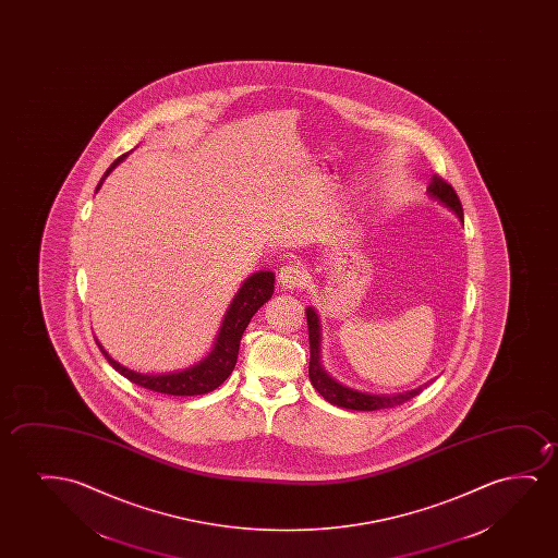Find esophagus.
Segmentation results:
<instances>
[{"instance_id": "34e87169", "label": "esophagus", "mask_w": 558, "mask_h": 558, "mask_svg": "<svg viewBox=\"0 0 558 558\" xmlns=\"http://www.w3.org/2000/svg\"><path fill=\"white\" fill-rule=\"evenodd\" d=\"M278 280H280L283 288H290V290L301 288V286L306 282L305 268L301 267L295 260H290V263H286V265L280 268Z\"/></svg>"}]
</instances>
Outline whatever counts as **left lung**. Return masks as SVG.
Wrapping results in <instances>:
<instances>
[{"mask_svg": "<svg viewBox=\"0 0 558 558\" xmlns=\"http://www.w3.org/2000/svg\"><path fill=\"white\" fill-rule=\"evenodd\" d=\"M427 191L433 198L440 199L444 206L450 207L451 211H456L459 221H463V207H461L458 194H456L451 184L444 181L442 177L433 175ZM306 326H308V341H311L308 377H311L314 389L318 390V395L326 398L329 404L347 408V410H359V412L387 410V408H397V405L404 404L413 397H417L425 387H428V383H425V385H421L420 389L408 390V392H400V395H390V397L389 395H367V392L349 389L341 383H337L333 377H329L326 369L322 367L320 324H318V314L314 313L313 306L306 308Z\"/></svg>", "mask_w": 558, "mask_h": 558, "instance_id": "left-lung-1", "label": "left lung"}]
</instances>
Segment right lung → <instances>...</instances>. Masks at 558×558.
<instances>
[{"instance_id":"1","label":"right lung","mask_w":558,"mask_h":558,"mask_svg":"<svg viewBox=\"0 0 558 558\" xmlns=\"http://www.w3.org/2000/svg\"><path fill=\"white\" fill-rule=\"evenodd\" d=\"M128 154H122L118 160L107 169V173L102 175L100 184L105 181V177L112 171V169L125 158ZM275 291V275L270 270H260L255 275L250 276L245 280L244 286L240 288L234 301L230 303V308L227 311V316L222 320L221 331L217 336V343H215L214 351L207 356L204 362H199L198 366L189 367L184 372H177V374L163 375H145L131 372L128 367L120 366L116 360L108 356L107 351L99 349L108 364L114 367L116 372H120L123 377H128L131 383H135L138 387L154 390V392H161V395H171V397H196V395H206L211 390L217 389L236 366L238 349H240V341L244 336L247 324L253 318V314L259 311L260 306L267 303L270 295Z\"/></svg>"}]
</instances>
